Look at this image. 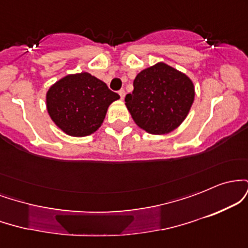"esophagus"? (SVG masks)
Instances as JSON below:
<instances>
[{"label": "esophagus", "instance_id": "obj_1", "mask_svg": "<svg viewBox=\"0 0 248 248\" xmlns=\"http://www.w3.org/2000/svg\"><path fill=\"white\" fill-rule=\"evenodd\" d=\"M119 95H120L121 100H124V95H126V92H124V90H120V91H119Z\"/></svg>", "mask_w": 248, "mask_h": 248}]
</instances>
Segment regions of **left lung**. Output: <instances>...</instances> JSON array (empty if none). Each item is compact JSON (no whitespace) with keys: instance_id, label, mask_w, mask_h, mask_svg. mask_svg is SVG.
<instances>
[{"instance_id":"left-lung-1","label":"left lung","mask_w":248,"mask_h":248,"mask_svg":"<svg viewBox=\"0 0 248 248\" xmlns=\"http://www.w3.org/2000/svg\"><path fill=\"white\" fill-rule=\"evenodd\" d=\"M124 101L135 124L150 134H167L189 113L195 88L190 78L164 62L141 71Z\"/></svg>"}]
</instances>
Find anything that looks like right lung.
Instances as JSON below:
<instances>
[{"instance_id": "1", "label": "right lung", "mask_w": 248, "mask_h": 248, "mask_svg": "<svg viewBox=\"0 0 248 248\" xmlns=\"http://www.w3.org/2000/svg\"><path fill=\"white\" fill-rule=\"evenodd\" d=\"M120 95L87 72L66 76L46 93L47 112L62 132L86 136L101 126L107 108Z\"/></svg>"}]
</instances>
